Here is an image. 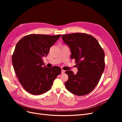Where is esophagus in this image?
I'll return each instance as SVG.
<instances>
[{"label": "esophagus", "mask_w": 122, "mask_h": 122, "mask_svg": "<svg viewBox=\"0 0 122 122\" xmlns=\"http://www.w3.org/2000/svg\"><path fill=\"white\" fill-rule=\"evenodd\" d=\"M65 72V70H61V73H64Z\"/></svg>", "instance_id": "1"}]
</instances>
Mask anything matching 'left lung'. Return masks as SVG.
<instances>
[{"mask_svg": "<svg viewBox=\"0 0 122 122\" xmlns=\"http://www.w3.org/2000/svg\"><path fill=\"white\" fill-rule=\"evenodd\" d=\"M64 42L71 50V60L74 59L78 72L66 71L68 80L65 86L77 96L89 94L96 86L105 68V54L98 41L84 33L62 35Z\"/></svg>", "mask_w": 122, "mask_h": 122, "instance_id": "1", "label": "left lung"}]
</instances>
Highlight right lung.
Here are the masks:
<instances>
[{
	"mask_svg": "<svg viewBox=\"0 0 122 122\" xmlns=\"http://www.w3.org/2000/svg\"><path fill=\"white\" fill-rule=\"evenodd\" d=\"M61 35L31 34L25 36L16 44L12 55L15 72L24 89L32 95L46 93L61 73L58 66L48 68L42 57L47 56L50 47Z\"/></svg>",
	"mask_w": 122,
	"mask_h": 122,
	"instance_id": "right-lung-1",
	"label": "right lung"
}]
</instances>
